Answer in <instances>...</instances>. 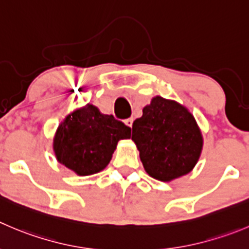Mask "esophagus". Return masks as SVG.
Wrapping results in <instances>:
<instances>
[{
	"label": "esophagus",
	"mask_w": 249,
	"mask_h": 249,
	"mask_svg": "<svg viewBox=\"0 0 249 249\" xmlns=\"http://www.w3.org/2000/svg\"><path fill=\"white\" fill-rule=\"evenodd\" d=\"M132 123H134V118H129V119L125 120V124H126L129 127L132 126Z\"/></svg>",
	"instance_id": "obj_1"
}]
</instances>
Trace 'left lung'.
Segmentation results:
<instances>
[{
    "label": "left lung",
    "instance_id": "obj_1",
    "mask_svg": "<svg viewBox=\"0 0 249 249\" xmlns=\"http://www.w3.org/2000/svg\"><path fill=\"white\" fill-rule=\"evenodd\" d=\"M132 124L131 140L149 176L166 182L189 174L198 161L203 137L194 115L175 101L152 98Z\"/></svg>",
    "mask_w": 249,
    "mask_h": 249
}]
</instances>
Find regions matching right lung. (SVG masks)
<instances>
[{"mask_svg":"<svg viewBox=\"0 0 249 249\" xmlns=\"http://www.w3.org/2000/svg\"><path fill=\"white\" fill-rule=\"evenodd\" d=\"M131 129L113 115L86 105L67 115L53 139L57 160L80 176L100 173L112 159L119 140L130 139Z\"/></svg>","mask_w":249,"mask_h":249,"instance_id":"obj_1","label":"right lung"}]
</instances>
